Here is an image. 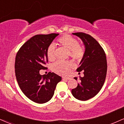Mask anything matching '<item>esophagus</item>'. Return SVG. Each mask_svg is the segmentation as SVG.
Here are the masks:
<instances>
[{
  "label": "esophagus",
  "mask_w": 124,
  "mask_h": 124,
  "mask_svg": "<svg viewBox=\"0 0 124 124\" xmlns=\"http://www.w3.org/2000/svg\"><path fill=\"white\" fill-rule=\"evenodd\" d=\"M63 80H70L71 78L70 77H63Z\"/></svg>",
  "instance_id": "obj_1"
}]
</instances>
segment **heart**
Wrapping results in <instances>:
<instances>
[{"label": "heart", "instance_id": "obj_1", "mask_svg": "<svg viewBox=\"0 0 124 124\" xmlns=\"http://www.w3.org/2000/svg\"><path fill=\"white\" fill-rule=\"evenodd\" d=\"M58 43L60 46L68 50V55L70 56L76 60H80L84 55L85 50L83 46L78 44V40L72 36L64 35L58 39ZM48 59L53 61L55 59V46L50 44L47 51ZM74 67L72 61H59L53 65V70L55 72L62 76L69 74L71 69Z\"/></svg>", "mask_w": 124, "mask_h": 124}]
</instances>
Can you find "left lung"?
<instances>
[{"label":"left lung","instance_id":"obj_1","mask_svg":"<svg viewBox=\"0 0 124 124\" xmlns=\"http://www.w3.org/2000/svg\"><path fill=\"white\" fill-rule=\"evenodd\" d=\"M73 35L81 39L85 46L84 55L77 69L78 72L83 71L84 76L80 77V83L71 90V93L77 99L87 101L98 94L103 85L107 73L106 56L99 43L91 36L82 32ZM74 78L77 80V77Z\"/></svg>","mask_w":124,"mask_h":124}]
</instances>
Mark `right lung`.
<instances>
[{"instance_id": "obj_1", "label": "right lung", "mask_w": 124, "mask_h": 124, "mask_svg": "<svg viewBox=\"0 0 124 124\" xmlns=\"http://www.w3.org/2000/svg\"><path fill=\"white\" fill-rule=\"evenodd\" d=\"M59 34L37 35L22 45L16 55L15 73L18 84L25 96L33 102L44 103L54 94L56 84L62 77L49 72L46 77L40 75L48 62L47 51Z\"/></svg>"}]
</instances>
